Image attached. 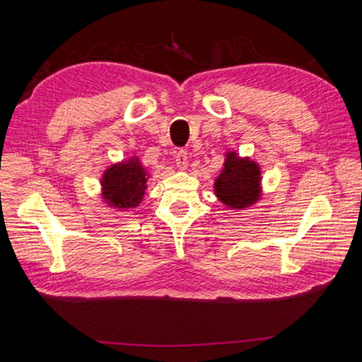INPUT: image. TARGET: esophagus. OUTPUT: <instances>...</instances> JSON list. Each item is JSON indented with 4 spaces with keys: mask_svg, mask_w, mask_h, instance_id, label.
<instances>
[{
    "mask_svg": "<svg viewBox=\"0 0 362 362\" xmlns=\"http://www.w3.org/2000/svg\"><path fill=\"white\" fill-rule=\"evenodd\" d=\"M175 165H177V168L180 169V171H183V169H187V166H188V153H187V151H179L175 153Z\"/></svg>",
    "mask_w": 362,
    "mask_h": 362,
    "instance_id": "34e87169",
    "label": "esophagus"
}]
</instances>
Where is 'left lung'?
Segmentation results:
<instances>
[{
  "label": "left lung",
  "instance_id": "obj_1",
  "mask_svg": "<svg viewBox=\"0 0 362 362\" xmlns=\"http://www.w3.org/2000/svg\"><path fill=\"white\" fill-rule=\"evenodd\" d=\"M224 168L214 179V194L228 210H245L263 196L261 166L250 157H240L236 151H226Z\"/></svg>",
  "mask_w": 362,
  "mask_h": 362
}]
</instances>
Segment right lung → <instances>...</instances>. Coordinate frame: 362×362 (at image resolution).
I'll use <instances>...</instances> for the list:
<instances>
[{
	"label": "right lung",
	"mask_w": 362,
	"mask_h": 362,
	"mask_svg": "<svg viewBox=\"0 0 362 362\" xmlns=\"http://www.w3.org/2000/svg\"><path fill=\"white\" fill-rule=\"evenodd\" d=\"M148 173L140 158L129 157L119 163H113L101 175V199L103 202L117 211H129L141 204L148 180Z\"/></svg>",
	"instance_id": "add662e5"
}]
</instances>
